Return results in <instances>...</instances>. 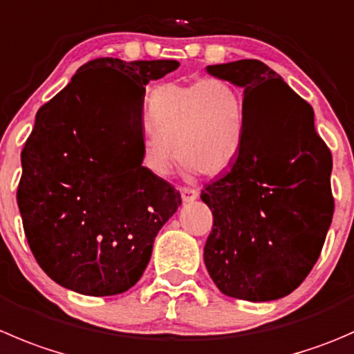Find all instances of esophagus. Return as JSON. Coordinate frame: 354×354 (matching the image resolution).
<instances>
[{
  "label": "esophagus",
  "instance_id": "1",
  "mask_svg": "<svg viewBox=\"0 0 354 354\" xmlns=\"http://www.w3.org/2000/svg\"><path fill=\"white\" fill-rule=\"evenodd\" d=\"M180 194H181V198H183L185 204H188V202H194L198 198V192L194 190V188H181Z\"/></svg>",
  "mask_w": 354,
  "mask_h": 354
}]
</instances>
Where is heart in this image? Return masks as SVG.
Listing matches in <instances>:
<instances>
[{
    "label": "heart",
    "mask_w": 354,
    "mask_h": 354,
    "mask_svg": "<svg viewBox=\"0 0 354 354\" xmlns=\"http://www.w3.org/2000/svg\"><path fill=\"white\" fill-rule=\"evenodd\" d=\"M149 131L142 138V164L152 176L166 178L174 153L187 169L218 174L228 167L242 143L243 102L221 77L166 82L147 100Z\"/></svg>",
    "instance_id": "1"
}]
</instances>
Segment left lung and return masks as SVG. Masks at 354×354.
I'll list each match as a JSON object with an SVG mask.
<instances>
[{"label": "left lung", "mask_w": 354, "mask_h": 354, "mask_svg": "<svg viewBox=\"0 0 354 354\" xmlns=\"http://www.w3.org/2000/svg\"><path fill=\"white\" fill-rule=\"evenodd\" d=\"M205 71L243 90L239 156L201 194L214 218L205 268L225 296L280 299L311 272L332 223L330 150L311 105L266 64L236 60Z\"/></svg>", "instance_id": "left-lung-1"}]
</instances>
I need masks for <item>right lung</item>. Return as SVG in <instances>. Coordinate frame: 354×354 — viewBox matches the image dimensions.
<instances>
[{"mask_svg": "<svg viewBox=\"0 0 354 354\" xmlns=\"http://www.w3.org/2000/svg\"><path fill=\"white\" fill-rule=\"evenodd\" d=\"M176 60L97 58L37 111L17 202L30 250L58 286L115 296L145 272L180 192L142 166L145 86Z\"/></svg>", "mask_w": 354, "mask_h": 354, "instance_id": "right-lung-1", "label": "right lung"}]
</instances>
